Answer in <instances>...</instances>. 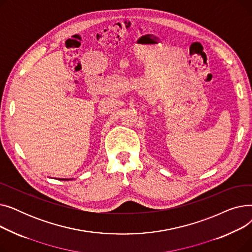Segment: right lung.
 <instances>
[{
    "instance_id": "add662e5",
    "label": "right lung",
    "mask_w": 252,
    "mask_h": 252,
    "mask_svg": "<svg viewBox=\"0 0 252 252\" xmlns=\"http://www.w3.org/2000/svg\"><path fill=\"white\" fill-rule=\"evenodd\" d=\"M59 180H62V181H69V180H72V179H59Z\"/></svg>"
}]
</instances>
